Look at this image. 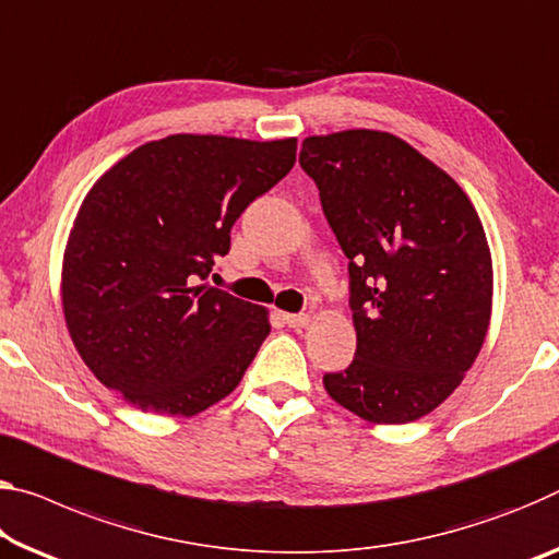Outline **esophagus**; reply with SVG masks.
I'll return each mask as SVG.
<instances>
[{"label": "esophagus", "mask_w": 559, "mask_h": 559, "mask_svg": "<svg viewBox=\"0 0 559 559\" xmlns=\"http://www.w3.org/2000/svg\"><path fill=\"white\" fill-rule=\"evenodd\" d=\"M283 323L288 328H306L311 323V316L308 313H283Z\"/></svg>", "instance_id": "esophagus-1"}]
</instances>
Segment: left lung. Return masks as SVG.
Segmentation results:
<instances>
[{
	"label": "left lung",
	"mask_w": 559,
	"mask_h": 559,
	"mask_svg": "<svg viewBox=\"0 0 559 559\" xmlns=\"http://www.w3.org/2000/svg\"><path fill=\"white\" fill-rule=\"evenodd\" d=\"M300 168L348 255L356 358L323 385L362 420L403 425L455 391L483 348L492 261L450 176L385 131L308 136Z\"/></svg>",
	"instance_id": "1"
}]
</instances>
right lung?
<instances>
[{"instance_id": "right-lung-1", "label": "right lung", "mask_w": 559, "mask_h": 559, "mask_svg": "<svg viewBox=\"0 0 559 559\" xmlns=\"http://www.w3.org/2000/svg\"><path fill=\"white\" fill-rule=\"evenodd\" d=\"M296 164V139L174 134L92 186L64 253L61 304L92 373L144 413L197 415L241 383L265 308L197 286L231 228Z\"/></svg>"}]
</instances>
